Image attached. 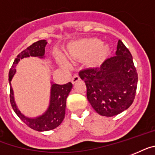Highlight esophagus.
Masks as SVG:
<instances>
[{"label": "esophagus", "instance_id": "obj_1", "mask_svg": "<svg viewBox=\"0 0 155 155\" xmlns=\"http://www.w3.org/2000/svg\"><path fill=\"white\" fill-rule=\"evenodd\" d=\"M79 80H80V76L77 75H73V77L71 78V83H72L73 84H75V83L79 81Z\"/></svg>", "mask_w": 155, "mask_h": 155}]
</instances>
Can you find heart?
I'll return each instance as SVG.
<instances>
[{"instance_id": "1", "label": "heart", "mask_w": 155, "mask_h": 155, "mask_svg": "<svg viewBox=\"0 0 155 155\" xmlns=\"http://www.w3.org/2000/svg\"><path fill=\"white\" fill-rule=\"evenodd\" d=\"M110 53V45L102 43L96 38H89L72 41L68 45L67 56L70 59H87V64L91 68H96L106 61ZM58 63L63 67L68 68L69 63L63 56L57 54Z\"/></svg>"}]
</instances>
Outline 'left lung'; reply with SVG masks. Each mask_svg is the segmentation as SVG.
<instances>
[{"label": "left lung", "instance_id": "1", "mask_svg": "<svg viewBox=\"0 0 155 155\" xmlns=\"http://www.w3.org/2000/svg\"><path fill=\"white\" fill-rule=\"evenodd\" d=\"M79 75L85 82L88 101L100 115H117L133 102L138 74L132 54L120 40L116 56L106 60L99 68L82 70Z\"/></svg>", "mask_w": 155, "mask_h": 155}]
</instances>
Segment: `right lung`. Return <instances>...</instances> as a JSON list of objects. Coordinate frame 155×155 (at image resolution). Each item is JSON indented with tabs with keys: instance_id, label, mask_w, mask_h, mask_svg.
I'll return each mask as SVG.
<instances>
[{
	"instance_id": "right-lung-1",
	"label": "right lung",
	"mask_w": 155,
	"mask_h": 155,
	"mask_svg": "<svg viewBox=\"0 0 155 155\" xmlns=\"http://www.w3.org/2000/svg\"><path fill=\"white\" fill-rule=\"evenodd\" d=\"M47 44L46 40H40L33 43L29 47L24 49L15 58L8 73V81L10 85V102L14 112L17 114L22 121L28 127L38 132H44L54 129L61 124L64 118L66 107V99L72 88L71 83L64 85L51 83L50 99L49 107L43 114L37 117H28L23 114L17 107L14 98V92L11 85V81L15 74V66L21 59L30 57H36L38 58H45V47Z\"/></svg>"
}]
</instances>
